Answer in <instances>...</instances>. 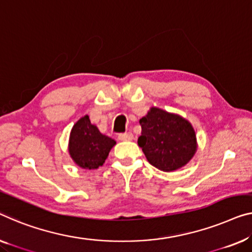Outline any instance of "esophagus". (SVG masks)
Listing matches in <instances>:
<instances>
[{"mask_svg": "<svg viewBox=\"0 0 252 252\" xmlns=\"http://www.w3.org/2000/svg\"><path fill=\"white\" fill-rule=\"evenodd\" d=\"M118 139L121 141H129L133 139V134L131 132H126V133H120L118 136Z\"/></svg>", "mask_w": 252, "mask_h": 252, "instance_id": "esophagus-1", "label": "esophagus"}]
</instances>
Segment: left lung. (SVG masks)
Returning a JSON list of instances; mask_svg holds the SVG:
<instances>
[{"instance_id": "obj_1", "label": "left lung", "mask_w": 252, "mask_h": 252, "mask_svg": "<svg viewBox=\"0 0 252 252\" xmlns=\"http://www.w3.org/2000/svg\"><path fill=\"white\" fill-rule=\"evenodd\" d=\"M139 122L141 126L139 147L148 162L158 170H179L186 166L196 154V131L181 115L153 106Z\"/></svg>"}]
</instances>
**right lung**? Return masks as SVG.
I'll list each match as a JSON object with an SVG mask.
<instances>
[{
    "label": "right lung",
    "mask_w": 252,
    "mask_h": 252,
    "mask_svg": "<svg viewBox=\"0 0 252 252\" xmlns=\"http://www.w3.org/2000/svg\"><path fill=\"white\" fill-rule=\"evenodd\" d=\"M114 139L105 136L85 115L74 123L69 138V154L74 164L84 170H96L106 160Z\"/></svg>",
    "instance_id": "1"
}]
</instances>
